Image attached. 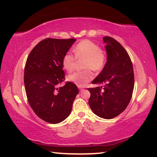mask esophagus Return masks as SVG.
I'll return each instance as SVG.
<instances>
[{
	"mask_svg": "<svg viewBox=\"0 0 157 157\" xmlns=\"http://www.w3.org/2000/svg\"><path fill=\"white\" fill-rule=\"evenodd\" d=\"M79 90H80V91H82V90H83V88H82V87H79Z\"/></svg>",
	"mask_w": 157,
	"mask_h": 157,
	"instance_id": "1",
	"label": "esophagus"
}]
</instances>
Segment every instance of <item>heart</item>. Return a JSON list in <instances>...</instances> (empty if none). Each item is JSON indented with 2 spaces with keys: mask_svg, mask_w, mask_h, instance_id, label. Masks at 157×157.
<instances>
[{
  "mask_svg": "<svg viewBox=\"0 0 157 157\" xmlns=\"http://www.w3.org/2000/svg\"><path fill=\"white\" fill-rule=\"evenodd\" d=\"M73 52L75 57L70 52L64 55L62 59V66L67 72H71L75 69L76 60L84 59V68L88 69L70 75L67 80L78 87H85L94 78V74L90 69L100 71L104 67L106 61V53L97 44L89 40H82L76 44Z\"/></svg>",
  "mask_w": 157,
  "mask_h": 157,
  "instance_id": "1",
  "label": "heart"
}]
</instances>
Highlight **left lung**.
<instances>
[{"label":"left lung","mask_w":157,"mask_h":157,"mask_svg":"<svg viewBox=\"0 0 157 157\" xmlns=\"http://www.w3.org/2000/svg\"><path fill=\"white\" fill-rule=\"evenodd\" d=\"M106 44V62L93 84L101 87L89 88V105L98 116L112 119L122 113L131 101L134 89V72L131 59L121 44L111 37H103Z\"/></svg>","instance_id":"obj_1"}]
</instances>
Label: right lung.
I'll use <instances>...</instances> for the list:
<instances>
[{"label":"right lung","instance_id":"right-lung-1","mask_svg":"<svg viewBox=\"0 0 157 157\" xmlns=\"http://www.w3.org/2000/svg\"><path fill=\"white\" fill-rule=\"evenodd\" d=\"M76 39H48L41 41L29 54L25 68V91L29 105L38 117L58 124L69 116L78 90L65 78L62 59Z\"/></svg>","mask_w":157,"mask_h":157}]
</instances>
